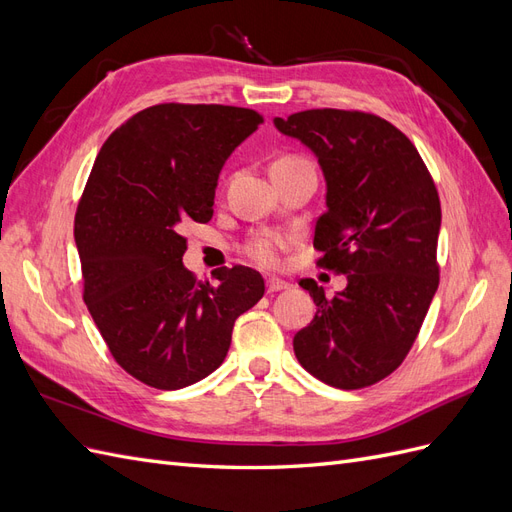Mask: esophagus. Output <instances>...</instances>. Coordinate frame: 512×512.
<instances>
[{"label":"esophagus","mask_w":512,"mask_h":512,"mask_svg":"<svg viewBox=\"0 0 512 512\" xmlns=\"http://www.w3.org/2000/svg\"><path fill=\"white\" fill-rule=\"evenodd\" d=\"M290 284L284 280H277V277H271L267 280V292H280V290H288Z\"/></svg>","instance_id":"34e87169"}]
</instances>
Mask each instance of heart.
<instances>
[{
  "mask_svg": "<svg viewBox=\"0 0 512 512\" xmlns=\"http://www.w3.org/2000/svg\"><path fill=\"white\" fill-rule=\"evenodd\" d=\"M273 166H312V164L301 156H284L280 160H275ZM286 243L288 239L284 235H277V232H260V235H254L243 245V252L247 258L258 262L260 267H275Z\"/></svg>",
  "mask_w": 512,
  "mask_h": 512,
  "instance_id": "heart-1",
  "label": "heart"
}]
</instances>
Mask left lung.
<instances>
[{
  "mask_svg": "<svg viewBox=\"0 0 512 512\" xmlns=\"http://www.w3.org/2000/svg\"><path fill=\"white\" fill-rule=\"evenodd\" d=\"M273 123L316 153L327 179L318 265L348 280L333 299L299 282L318 312L294 335V354L324 384L363 389L406 359L438 290L436 183L410 138L378 115L312 108Z\"/></svg>",
  "mask_w": 512,
  "mask_h": 512,
  "instance_id": "obj_1",
  "label": "left lung"
}]
</instances>
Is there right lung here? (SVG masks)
<instances>
[{"label":"right lung","instance_id":"add662e5","mask_svg":"<svg viewBox=\"0 0 512 512\" xmlns=\"http://www.w3.org/2000/svg\"><path fill=\"white\" fill-rule=\"evenodd\" d=\"M265 121L252 108L156 104L106 138L74 218L83 299L113 359L177 391L226 359L235 320L265 294L250 267L215 284L183 267L181 224H207L224 162Z\"/></svg>","mask_w":512,"mask_h":512}]
</instances>
